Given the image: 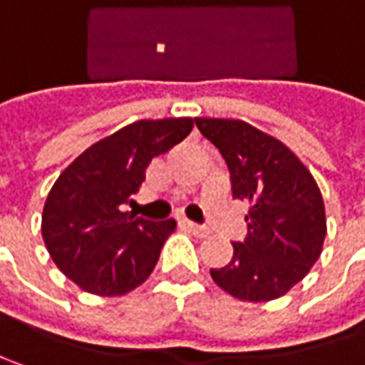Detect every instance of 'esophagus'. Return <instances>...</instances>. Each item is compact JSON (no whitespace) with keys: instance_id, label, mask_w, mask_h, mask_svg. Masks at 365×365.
<instances>
[{"instance_id":"1","label":"esophagus","mask_w":365,"mask_h":365,"mask_svg":"<svg viewBox=\"0 0 365 365\" xmlns=\"http://www.w3.org/2000/svg\"><path fill=\"white\" fill-rule=\"evenodd\" d=\"M183 227H185L187 231H192L196 237H208V235H210V231H208L206 227L198 225V223H192V221H183Z\"/></svg>"}]
</instances>
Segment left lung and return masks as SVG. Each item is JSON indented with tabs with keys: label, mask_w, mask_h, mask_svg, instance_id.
<instances>
[{
	"label": "left lung",
	"mask_w": 365,
	"mask_h": 365,
	"mask_svg": "<svg viewBox=\"0 0 365 365\" xmlns=\"http://www.w3.org/2000/svg\"><path fill=\"white\" fill-rule=\"evenodd\" d=\"M194 121L225 159L231 196L250 204L246 240L233 242L229 264L210 268V277L237 299H277L310 272L322 252V194L283 142L240 119Z\"/></svg>",
	"instance_id": "1"
}]
</instances>
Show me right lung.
Instances as JSON below:
<instances>
[{"label": "right lung", "instance_id": "add662e5", "mask_svg": "<svg viewBox=\"0 0 365 365\" xmlns=\"http://www.w3.org/2000/svg\"><path fill=\"white\" fill-rule=\"evenodd\" d=\"M194 128L190 118L142 119L86 148L53 183L43 208V240L57 268L88 293L113 297L142 285L175 221L121 212L148 163Z\"/></svg>", "mask_w": 365, "mask_h": 365}]
</instances>
